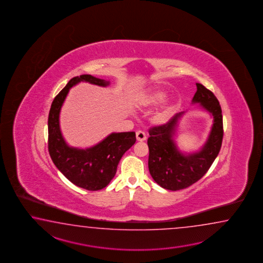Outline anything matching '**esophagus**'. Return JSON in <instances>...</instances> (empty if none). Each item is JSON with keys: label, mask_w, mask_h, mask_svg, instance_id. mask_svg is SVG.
Segmentation results:
<instances>
[{"label": "esophagus", "mask_w": 263, "mask_h": 263, "mask_svg": "<svg viewBox=\"0 0 263 263\" xmlns=\"http://www.w3.org/2000/svg\"><path fill=\"white\" fill-rule=\"evenodd\" d=\"M136 139L137 141H145L146 139V135H145V132L143 130H137L136 132Z\"/></svg>", "instance_id": "obj_1"}]
</instances>
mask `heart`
<instances>
[{"instance_id": "b5f03b06", "label": "heart", "mask_w": 263, "mask_h": 263, "mask_svg": "<svg viewBox=\"0 0 263 263\" xmlns=\"http://www.w3.org/2000/svg\"><path fill=\"white\" fill-rule=\"evenodd\" d=\"M165 92L161 89H156L152 91L149 95L145 99V103L147 105H156L158 103L162 102L165 98Z\"/></svg>"}]
</instances>
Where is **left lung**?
<instances>
[{"instance_id": "1", "label": "left lung", "mask_w": 263, "mask_h": 263, "mask_svg": "<svg viewBox=\"0 0 263 263\" xmlns=\"http://www.w3.org/2000/svg\"><path fill=\"white\" fill-rule=\"evenodd\" d=\"M196 87L193 102L200 103L214 118L207 143L201 151L184 155L174 143L175 128L183 112L176 114L167 123L154 126L148 130L149 173L157 183L166 190H181L196 183L207 173L221 149L223 116L218 100L201 84H196Z\"/></svg>"}]
</instances>
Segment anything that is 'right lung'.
Here are the masks:
<instances>
[{
	"mask_svg": "<svg viewBox=\"0 0 263 263\" xmlns=\"http://www.w3.org/2000/svg\"><path fill=\"white\" fill-rule=\"evenodd\" d=\"M80 82L106 86L105 80L91 75L71 79L51 103L48 118V148L56 167L73 184L88 191L101 190L110 183L117 173L118 162L124 153L134 145V132L111 134L101 143L86 149L67 145L59 126V114L69 89Z\"/></svg>",
	"mask_w": 263,
	"mask_h": 263,
	"instance_id": "obj_1",
	"label": "right lung"
}]
</instances>
